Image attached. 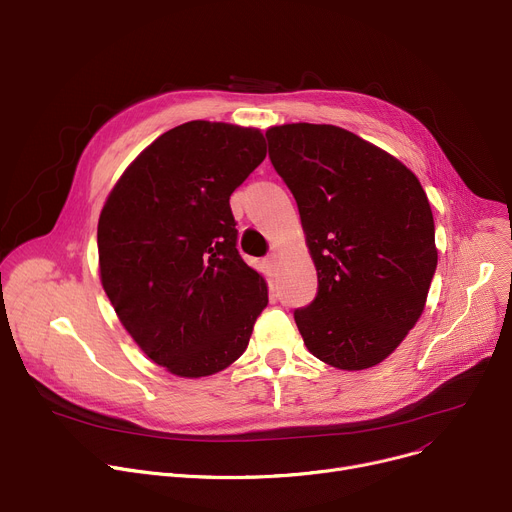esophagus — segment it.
<instances>
[{
	"instance_id": "esophagus-1",
	"label": "esophagus",
	"mask_w": 512,
	"mask_h": 512,
	"mask_svg": "<svg viewBox=\"0 0 512 512\" xmlns=\"http://www.w3.org/2000/svg\"><path fill=\"white\" fill-rule=\"evenodd\" d=\"M264 262H266V268L275 270V268H277V264H279V256L273 252V254H268V256H266V260H264Z\"/></svg>"
}]
</instances>
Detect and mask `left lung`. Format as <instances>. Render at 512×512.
<instances>
[{
  "label": "left lung",
  "mask_w": 512,
  "mask_h": 512,
  "mask_svg": "<svg viewBox=\"0 0 512 512\" xmlns=\"http://www.w3.org/2000/svg\"><path fill=\"white\" fill-rule=\"evenodd\" d=\"M266 140L318 270L314 302L293 312L299 333L328 366L372 368L426 306L438 262L428 196L401 161L343 128L287 124Z\"/></svg>",
  "instance_id": "obj_1"
}]
</instances>
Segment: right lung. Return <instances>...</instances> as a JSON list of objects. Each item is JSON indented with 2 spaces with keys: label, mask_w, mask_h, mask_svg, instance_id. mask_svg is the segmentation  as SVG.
Here are the masks:
<instances>
[{
  "label": "right lung",
  "mask_w": 512,
  "mask_h": 512,
  "mask_svg": "<svg viewBox=\"0 0 512 512\" xmlns=\"http://www.w3.org/2000/svg\"><path fill=\"white\" fill-rule=\"evenodd\" d=\"M264 157L258 130L188 122L142 150L101 210L103 289L132 339L171 374L225 370L268 304L264 279L237 250L229 206Z\"/></svg>",
  "instance_id": "obj_1"
}]
</instances>
